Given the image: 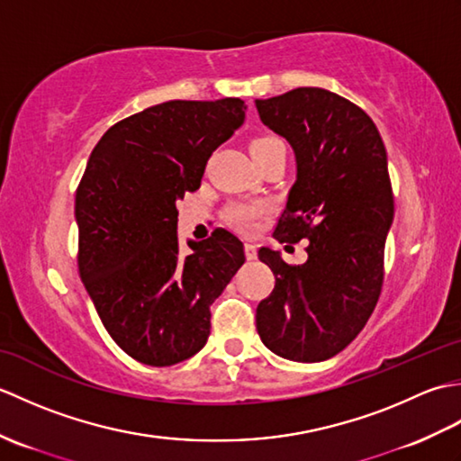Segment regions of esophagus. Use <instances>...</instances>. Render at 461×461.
I'll list each match as a JSON object with an SVG mask.
<instances>
[{
	"label": "esophagus",
	"instance_id": "obj_1",
	"mask_svg": "<svg viewBox=\"0 0 461 461\" xmlns=\"http://www.w3.org/2000/svg\"><path fill=\"white\" fill-rule=\"evenodd\" d=\"M246 258L251 261L258 258V246H253V243H246Z\"/></svg>",
	"mask_w": 461,
	"mask_h": 461
}]
</instances>
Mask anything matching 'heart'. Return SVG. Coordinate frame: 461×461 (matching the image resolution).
Listing matches in <instances>:
<instances>
[{
	"label": "heart",
	"mask_w": 461,
	"mask_h": 461,
	"mask_svg": "<svg viewBox=\"0 0 461 461\" xmlns=\"http://www.w3.org/2000/svg\"><path fill=\"white\" fill-rule=\"evenodd\" d=\"M279 146H285L279 136L276 134H263L258 139L251 140V154H261L271 149H279ZM267 203L266 202H246V200H236L230 202L228 208H225V220H228L233 228L251 233L258 230L259 220L267 213Z\"/></svg>",
	"instance_id": "1"
}]
</instances>
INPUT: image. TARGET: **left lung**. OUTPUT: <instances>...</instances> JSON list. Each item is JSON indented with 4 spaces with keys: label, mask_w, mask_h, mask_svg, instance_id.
I'll list each match as a JSON object with an SVG mask.
<instances>
[{
    "label": "left lung",
    "mask_w": 461,
    "mask_h": 461,
    "mask_svg": "<svg viewBox=\"0 0 461 461\" xmlns=\"http://www.w3.org/2000/svg\"><path fill=\"white\" fill-rule=\"evenodd\" d=\"M256 104L297 158L273 238L285 248L307 240L303 266L259 249L276 287L258 305V332L283 358L321 362L355 340L380 297L394 218L386 149L370 116L327 89L301 86Z\"/></svg>",
    "instance_id": "8db88e82"
}]
</instances>
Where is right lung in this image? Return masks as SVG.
<instances>
[{
	"instance_id": "1",
	"label": "right lung",
	"mask_w": 461,
	"mask_h": 461,
	"mask_svg": "<svg viewBox=\"0 0 461 461\" xmlns=\"http://www.w3.org/2000/svg\"><path fill=\"white\" fill-rule=\"evenodd\" d=\"M246 119L241 99L168 101L113 124L75 195L77 266L106 332L142 365L170 366L210 337V307L246 261L218 228L178 246V203Z\"/></svg>"
}]
</instances>
